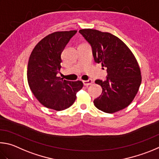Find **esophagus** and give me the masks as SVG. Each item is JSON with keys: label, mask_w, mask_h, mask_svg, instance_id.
I'll return each mask as SVG.
<instances>
[{"label": "esophagus", "mask_w": 159, "mask_h": 159, "mask_svg": "<svg viewBox=\"0 0 159 159\" xmlns=\"http://www.w3.org/2000/svg\"><path fill=\"white\" fill-rule=\"evenodd\" d=\"M83 84H84V86H89L93 84V80L91 79H89L88 80H84V81H83Z\"/></svg>", "instance_id": "34e87169"}]
</instances>
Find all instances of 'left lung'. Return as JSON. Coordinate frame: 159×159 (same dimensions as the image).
<instances>
[{"mask_svg": "<svg viewBox=\"0 0 159 159\" xmlns=\"http://www.w3.org/2000/svg\"><path fill=\"white\" fill-rule=\"evenodd\" d=\"M91 44L94 61L107 68L105 81L97 80L102 94L93 101L98 110L115 113L131 103L142 81L140 69L135 56L123 41L110 33L95 29L79 31Z\"/></svg>", "mask_w": 159, "mask_h": 159, "instance_id": "1", "label": "left lung"}]
</instances>
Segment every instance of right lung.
Listing matches in <instances>:
<instances>
[{
  "instance_id": "1",
  "label": "right lung",
  "mask_w": 159,
  "mask_h": 159,
  "mask_svg": "<svg viewBox=\"0 0 159 159\" xmlns=\"http://www.w3.org/2000/svg\"><path fill=\"white\" fill-rule=\"evenodd\" d=\"M77 30L58 31L39 42L30 54L27 69L29 87L44 107L57 111L74 103L83 83L63 80L57 76L61 68V53Z\"/></svg>"
}]
</instances>
